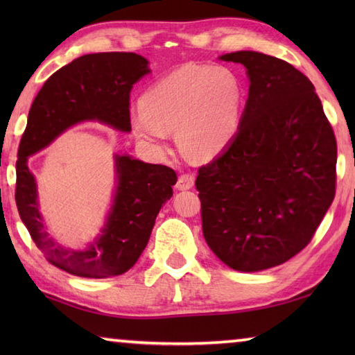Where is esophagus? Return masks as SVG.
<instances>
[{"label": "esophagus", "mask_w": 355, "mask_h": 355, "mask_svg": "<svg viewBox=\"0 0 355 355\" xmlns=\"http://www.w3.org/2000/svg\"><path fill=\"white\" fill-rule=\"evenodd\" d=\"M192 186H194V175H192V173H183V175L178 177L177 189L186 191V189H191Z\"/></svg>", "instance_id": "34e87169"}]
</instances>
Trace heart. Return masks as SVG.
I'll use <instances>...</instances> for the list:
<instances>
[{
    "instance_id": "b5f03b06",
    "label": "heart",
    "mask_w": 355,
    "mask_h": 355,
    "mask_svg": "<svg viewBox=\"0 0 355 355\" xmlns=\"http://www.w3.org/2000/svg\"><path fill=\"white\" fill-rule=\"evenodd\" d=\"M243 89L228 69L183 65L150 86L142 110L131 116L137 137L161 144L178 130V142L192 158H211L235 137Z\"/></svg>"
}]
</instances>
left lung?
<instances>
[{
    "label": "left lung",
    "mask_w": 355,
    "mask_h": 355,
    "mask_svg": "<svg viewBox=\"0 0 355 355\" xmlns=\"http://www.w3.org/2000/svg\"><path fill=\"white\" fill-rule=\"evenodd\" d=\"M250 81L238 133L199 167L202 230L228 268L255 272L299 254L335 197L336 141L315 86L279 58L235 51Z\"/></svg>",
    "instance_id": "left-lung-1"
}]
</instances>
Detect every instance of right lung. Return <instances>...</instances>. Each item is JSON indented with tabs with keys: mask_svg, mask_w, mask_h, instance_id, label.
Returning <instances> with one entry per match:
<instances>
[{
	"mask_svg": "<svg viewBox=\"0 0 355 355\" xmlns=\"http://www.w3.org/2000/svg\"><path fill=\"white\" fill-rule=\"evenodd\" d=\"M148 71V61L136 53L84 55L48 78L29 110L15 164L17 208L46 260L78 277L106 279L135 266L161 207L172 197L177 173L163 164L116 155L117 188L106 224L92 244L73 250L62 248L45 230L28 156L84 120L130 131V92Z\"/></svg>",
	"mask_w": 355,
	"mask_h": 355,
	"instance_id": "1",
	"label": "right lung"
}]
</instances>
